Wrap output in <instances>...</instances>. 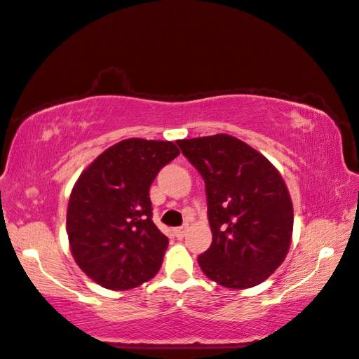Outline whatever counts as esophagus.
Listing matches in <instances>:
<instances>
[{
    "mask_svg": "<svg viewBox=\"0 0 359 359\" xmlns=\"http://www.w3.org/2000/svg\"><path fill=\"white\" fill-rule=\"evenodd\" d=\"M187 231H188V225H182V226L174 228V236H175V238H177V239H184Z\"/></svg>",
    "mask_w": 359,
    "mask_h": 359,
    "instance_id": "obj_1",
    "label": "esophagus"
}]
</instances>
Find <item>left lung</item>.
I'll return each instance as SVG.
<instances>
[{
	"label": "left lung",
	"mask_w": 359,
	"mask_h": 359,
	"mask_svg": "<svg viewBox=\"0 0 359 359\" xmlns=\"http://www.w3.org/2000/svg\"><path fill=\"white\" fill-rule=\"evenodd\" d=\"M205 182L210 248L202 271L228 288L261 284L287 256L293 231L288 189L269 160L226 134L179 140Z\"/></svg>",
	"instance_id": "1"
}]
</instances>
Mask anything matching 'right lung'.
Masks as SVG:
<instances>
[{
  "label": "right lung",
  "instance_id": "1",
  "mask_svg": "<svg viewBox=\"0 0 359 359\" xmlns=\"http://www.w3.org/2000/svg\"><path fill=\"white\" fill-rule=\"evenodd\" d=\"M179 154L172 142L128 139L81 172L66 228L75 262L97 284L129 290L160 270L168 238L152 222L149 187Z\"/></svg>",
  "mask_w": 359,
  "mask_h": 359
}]
</instances>
